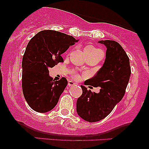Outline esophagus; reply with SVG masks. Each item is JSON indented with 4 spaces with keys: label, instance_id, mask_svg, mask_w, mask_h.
<instances>
[{
    "label": "esophagus",
    "instance_id": "esophagus-1",
    "mask_svg": "<svg viewBox=\"0 0 149 149\" xmlns=\"http://www.w3.org/2000/svg\"><path fill=\"white\" fill-rule=\"evenodd\" d=\"M68 85H69V86H74V85H76V83H75L73 81H71V80H69V82H68Z\"/></svg>",
    "mask_w": 149,
    "mask_h": 149
}]
</instances>
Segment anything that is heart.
<instances>
[{"label":"heart","instance_id":"1","mask_svg":"<svg viewBox=\"0 0 149 149\" xmlns=\"http://www.w3.org/2000/svg\"><path fill=\"white\" fill-rule=\"evenodd\" d=\"M85 53L86 56L94 55V54H97L100 52H102L100 49L96 48L92 45H88L85 47Z\"/></svg>","mask_w":149,"mask_h":149}]
</instances>
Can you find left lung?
Masks as SVG:
<instances>
[{"label":"left lung","instance_id":"8db88e82","mask_svg":"<svg viewBox=\"0 0 149 149\" xmlns=\"http://www.w3.org/2000/svg\"><path fill=\"white\" fill-rule=\"evenodd\" d=\"M107 47L103 66L95 76L85 82V85L100 87L99 93L81 85L83 93L76 102V111L85 121L94 123L104 119L123 97L131 69L128 56L118 42L100 40Z\"/></svg>","mask_w":149,"mask_h":149}]
</instances>
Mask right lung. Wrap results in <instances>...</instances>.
<instances>
[{
  "instance_id": "right-lung-1",
  "label": "right lung",
  "mask_w": 149,
  "mask_h": 149,
  "mask_svg": "<svg viewBox=\"0 0 149 149\" xmlns=\"http://www.w3.org/2000/svg\"><path fill=\"white\" fill-rule=\"evenodd\" d=\"M78 41L53 30L38 32L29 42L22 59V90L29 107L45 113L54 109L67 85V80H53L49 69L64 62L61 54Z\"/></svg>"
}]
</instances>
